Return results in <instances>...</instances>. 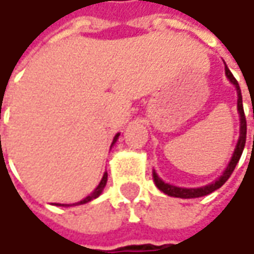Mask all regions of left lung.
Returning <instances> with one entry per match:
<instances>
[{
    "label": "left lung",
    "mask_w": 254,
    "mask_h": 254,
    "mask_svg": "<svg viewBox=\"0 0 254 254\" xmlns=\"http://www.w3.org/2000/svg\"><path fill=\"white\" fill-rule=\"evenodd\" d=\"M225 73H226V77L229 78L235 87H236V91H238V111H239V115H241V135H239V140L236 143V147H235V152L232 154V159L228 167L225 169L223 174L216 180L215 183H211L205 187H199V188H181L176 187V186H171V184H167L164 183L159 176L157 173L153 170V180L154 184L157 186V188L163 191L164 194L170 195V197H177V198H198V197H204V195H208L211 192H214L215 190L221 188L228 181V179L231 177V174L235 170L236 164L241 159L242 153H243V149H245V143H246V117H245V111H243V104H242V92L241 87L236 81V78L233 77V74L231 73V70L228 67H225Z\"/></svg>",
    "instance_id": "left-lung-1"
}]
</instances>
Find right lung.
Masks as SVG:
<instances>
[{
	"instance_id": "add662e5",
	"label": "right lung",
	"mask_w": 254,
	"mask_h": 254,
	"mask_svg": "<svg viewBox=\"0 0 254 254\" xmlns=\"http://www.w3.org/2000/svg\"><path fill=\"white\" fill-rule=\"evenodd\" d=\"M119 133H117L115 135V137H114V142H112V144L117 142V139H118ZM107 180H108V173H104V176H102V179H101L100 184H98V187L95 188L94 191H92L91 194L88 195V197H85L84 199H81L80 202H75V204H56V205H60V206H71V205H81V204H85V202H90V201H92L94 198L100 197V194L102 192V190H104V187H105V184H107Z\"/></svg>"
}]
</instances>
